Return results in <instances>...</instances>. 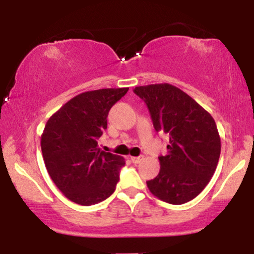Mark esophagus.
<instances>
[{
    "instance_id": "obj_1",
    "label": "esophagus",
    "mask_w": 254,
    "mask_h": 254,
    "mask_svg": "<svg viewBox=\"0 0 254 254\" xmlns=\"http://www.w3.org/2000/svg\"><path fill=\"white\" fill-rule=\"evenodd\" d=\"M142 159H143L142 156H131L130 157V160H131V162H132V164H139V162L142 161Z\"/></svg>"
}]
</instances>
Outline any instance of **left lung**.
I'll return each instance as SVG.
<instances>
[{
  "instance_id": "1",
  "label": "left lung",
  "mask_w": 254,
  "mask_h": 254,
  "mask_svg": "<svg viewBox=\"0 0 254 254\" xmlns=\"http://www.w3.org/2000/svg\"><path fill=\"white\" fill-rule=\"evenodd\" d=\"M133 92L149 109L154 129L167 133V154L160 172L147 182L149 191L170 204H184L204 190L217 167L221 138L210 113L170 83L138 86Z\"/></svg>"
}]
</instances>
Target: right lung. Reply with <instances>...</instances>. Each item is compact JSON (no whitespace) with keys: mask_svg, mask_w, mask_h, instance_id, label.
Returning <instances> with one entry per match:
<instances>
[{"mask_svg":"<svg viewBox=\"0 0 254 254\" xmlns=\"http://www.w3.org/2000/svg\"><path fill=\"white\" fill-rule=\"evenodd\" d=\"M129 88L88 90L49 118L42 133L43 159L52 182L71 202L93 205L116 190L124 157L98 147L111 107Z\"/></svg>","mask_w":254,"mask_h":254,"instance_id":"1","label":"right lung"}]
</instances>
